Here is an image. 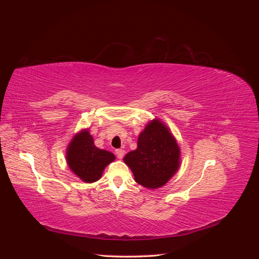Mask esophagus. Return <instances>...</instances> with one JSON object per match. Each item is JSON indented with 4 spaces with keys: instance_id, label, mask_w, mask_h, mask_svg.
<instances>
[{
    "instance_id": "1",
    "label": "esophagus",
    "mask_w": 259,
    "mask_h": 259,
    "mask_svg": "<svg viewBox=\"0 0 259 259\" xmlns=\"http://www.w3.org/2000/svg\"><path fill=\"white\" fill-rule=\"evenodd\" d=\"M115 154H116L117 158H119L120 160H122L124 154H125V151L123 150V149H117V150H115Z\"/></svg>"
}]
</instances>
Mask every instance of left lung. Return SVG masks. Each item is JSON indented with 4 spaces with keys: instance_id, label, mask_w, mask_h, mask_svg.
<instances>
[{
    "instance_id": "left-lung-1",
    "label": "left lung",
    "mask_w": 259,
    "mask_h": 259,
    "mask_svg": "<svg viewBox=\"0 0 259 259\" xmlns=\"http://www.w3.org/2000/svg\"><path fill=\"white\" fill-rule=\"evenodd\" d=\"M123 161L137 184L147 189H158L178 170L180 148L165 123L153 119L139 134L136 150L128 152Z\"/></svg>"
}]
</instances>
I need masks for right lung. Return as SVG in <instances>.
Segmentation results:
<instances>
[{
	"mask_svg": "<svg viewBox=\"0 0 259 259\" xmlns=\"http://www.w3.org/2000/svg\"><path fill=\"white\" fill-rule=\"evenodd\" d=\"M66 160L69 168L84 183H95L101 178L108 164L115 160V155L94 144L89 128L82 130L69 143Z\"/></svg>",
	"mask_w": 259,
	"mask_h": 259,
	"instance_id": "obj_1",
	"label": "right lung"
}]
</instances>
